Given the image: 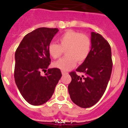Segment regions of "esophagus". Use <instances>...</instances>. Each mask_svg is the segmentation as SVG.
Segmentation results:
<instances>
[{
    "label": "esophagus",
    "mask_w": 128,
    "mask_h": 128,
    "mask_svg": "<svg viewBox=\"0 0 128 128\" xmlns=\"http://www.w3.org/2000/svg\"><path fill=\"white\" fill-rule=\"evenodd\" d=\"M62 75H66V74H68V72H65V71H62Z\"/></svg>",
    "instance_id": "34e87169"
}]
</instances>
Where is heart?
<instances>
[{"mask_svg":"<svg viewBox=\"0 0 128 128\" xmlns=\"http://www.w3.org/2000/svg\"><path fill=\"white\" fill-rule=\"evenodd\" d=\"M59 44L51 42L48 51L54 59L60 57L65 50L66 56L54 62V67L68 71L76 65L77 62L82 63L90 54L91 41L88 36L74 30H68L58 38Z\"/></svg>","mask_w":128,"mask_h":128,"instance_id":"heart-1","label":"heart"}]
</instances>
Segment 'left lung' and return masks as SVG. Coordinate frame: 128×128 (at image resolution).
Returning <instances> with one entry per match:
<instances>
[{
	"label": "left lung",
	"mask_w": 128,
	"mask_h": 128,
	"mask_svg": "<svg viewBox=\"0 0 128 128\" xmlns=\"http://www.w3.org/2000/svg\"><path fill=\"white\" fill-rule=\"evenodd\" d=\"M112 51L108 42L99 33L91 32V49L83 63L76 69L80 76L70 73L72 81L68 90L72 102L81 108L96 104L104 93L112 71Z\"/></svg>",
	"instance_id": "8db88e82"
}]
</instances>
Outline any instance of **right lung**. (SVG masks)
Segmentation results:
<instances>
[{
    "label": "right lung",
    "mask_w": 128,
    "mask_h": 128,
    "mask_svg": "<svg viewBox=\"0 0 128 128\" xmlns=\"http://www.w3.org/2000/svg\"><path fill=\"white\" fill-rule=\"evenodd\" d=\"M57 28H40L24 37L15 52L14 77L18 89L25 100L38 106L51 98L62 74L57 68H48V46L58 32ZM42 70L46 72L40 74Z\"/></svg>",
    "instance_id": "right-lung-1"
}]
</instances>
